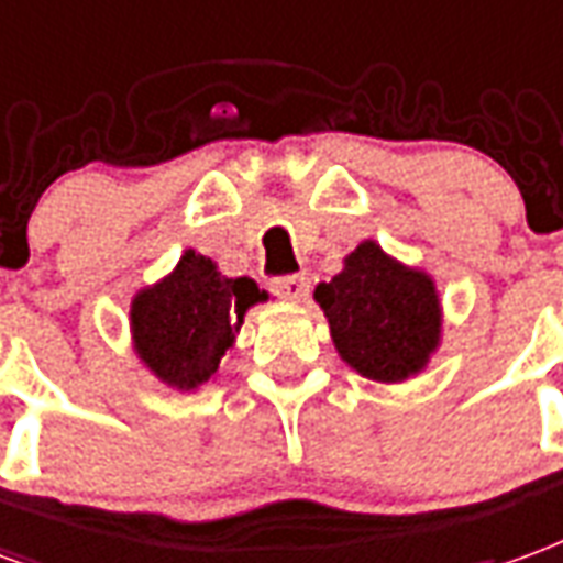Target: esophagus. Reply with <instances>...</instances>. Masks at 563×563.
I'll use <instances>...</instances> for the list:
<instances>
[{
	"label": "esophagus",
	"mask_w": 563,
	"mask_h": 563,
	"mask_svg": "<svg viewBox=\"0 0 563 563\" xmlns=\"http://www.w3.org/2000/svg\"><path fill=\"white\" fill-rule=\"evenodd\" d=\"M271 289L286 298V301H303L307 292H310V277H303V274H289V277H277V280H271Z\"/></svg>",
	"instance_id": "esophagus-1"
}]
</instances>
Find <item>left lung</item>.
<instances>
[{"mask_svg":"<svg viewBox=\"0 0 563 563\" xmlns=\"http://www.w3.org/2000/svg\"><path fill=\"white\" fill-rule=\"evenodd\" d=\"M345 364L373 382L418 376L441 343V301L427 271L390 260L361 241L343 271L313 292Z\"/></svg>","mask_w":563,"mask_h":563,"instance_id":"left-lung-1","label":"left lung"}]
</instances>
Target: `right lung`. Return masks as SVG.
Masks as SVG:
<instances>
[{"label": "right lung", "instance_id": "obj_1", "mask_svg": "<svg viewBox=\"0 0 563 563\" xmlns=\"http://www.w3.org/2000/svg\"><path fill=\"white\" fill-rule=\"evenodd\" d=\"M268 295L250 277H223L208 256L187 250L173 274L133 298V352L164 385L197 390L218 373L244 313Z\"/></svg>", "mask_w": 563, "mask_h": 563}]
</instances>
